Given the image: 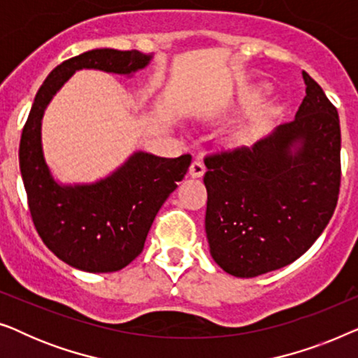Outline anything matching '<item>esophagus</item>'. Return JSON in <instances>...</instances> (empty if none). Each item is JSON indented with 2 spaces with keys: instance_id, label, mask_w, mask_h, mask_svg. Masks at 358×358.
Masks as SVG:
<instances>
[{
  "instance_id": "esophagus-1",
  "label": "esophagus",
  "mask_w": 358,
  "mask_h": 358,
  "mask_svg": "<svg viewBox=\"0 0 358 358\" xmlns=\"http://www.w3.org/2000/svg\"><path fill=\"white\" fill-rule=\"evenodd\" d=\"M205 164H203V161H200V159H195V161H192V164H190V168H189V174H190V178H202V176L205 174Z\"/></svg>"
}]
</instances>
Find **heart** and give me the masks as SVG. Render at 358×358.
Masks as SVG:
<instances>
[{"label": "heart", "instance_id": "heart-1", "mask_svg": "<svg viewBox=\"0 0 358 358\" xmlns=\"http://www.w3.org/2000/svg\"><path fill=\"white\" fill-rule=\"evenodd\" d=\"M259 90H261V91H267L268 87H267V86H261V87H259Z\"/></svg>", "mask_w": 358, "mask_h": 358}]
</instances>
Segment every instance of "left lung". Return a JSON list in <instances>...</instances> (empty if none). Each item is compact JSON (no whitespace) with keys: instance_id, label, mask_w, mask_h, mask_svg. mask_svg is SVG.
<instances>
[{"instance_id":"left-lung-1","label":"left lung","mask_w":358,"mask_h":358,"mask_svg":"<svg viewBox=\"0 0 358 358\" xmlns=\"http://www.w3.org/2000/svg\"><path fill=\"white\" fill-rule=\"evenodd\" d=\"M301 75L306 96L295 119L251 150L205 159V231L213 261L229 275L251 278L296 261L334 213L339 114L321 86Z\"/></svg>"}]
</instances>
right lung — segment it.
<instances>
[{"label":"right lung","mask_w":358,"mask_h":358,"mask_svg":"<svg viewBox=\"0 0 358 358\" xmlns=\"http://www.w3.org/2000/svg\"><path fill=\"white\" fill-rule=\"evenodd\" d=\"M153 57L138 50L94 48L60 63L37 91L24 125L19 169L34 224L45 246L80 271L104 273L129 266L143 251L156 213L182 180L192 158H161L138 150L106 178L63 184L43 153V114L76 71L99 70L131 78Z\"/></svg>","instance_id":"obj_1"}]
</instances>
